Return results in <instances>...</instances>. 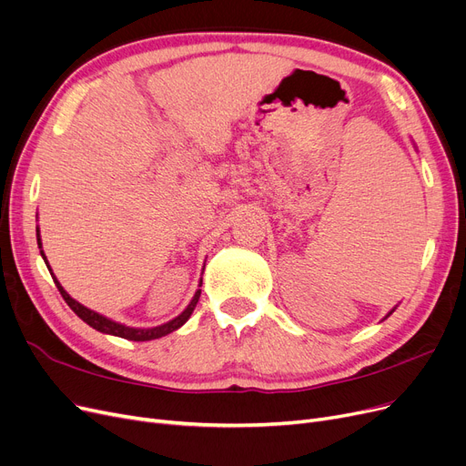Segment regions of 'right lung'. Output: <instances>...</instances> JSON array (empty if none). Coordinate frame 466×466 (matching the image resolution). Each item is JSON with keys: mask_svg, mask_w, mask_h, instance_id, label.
Wrapping results in <instances>:
<instances>
[{"mask_svg": "<svg viewBox=\"0 0 466 466\" xmlns=\"http://www.w3.org/2000/svg\"><path fill=\"white\" fill-rule=\"evenodd\" d=\"M37 246L42 248V241H39V234H37ZM42 257H44V260L47 262L44 251H42ZM47 268H49V265H47ZM51 276H53V272H51ZM53 279H55L56 289L60 291V295H63V299L66 300V305H68L79 318H82L86 323H89V326H91L93 329H96V331H100V333L116 335V337H121V339H129V340H152V339H159V337H164V335H167V333L178 329V328L183 326V323L190 318V314L194 312V309H196V305H198L199 293H201V291H196V295H194V299L190 300V305L187 307V310H185L183 314H180V316H177L175 319L164 323V326H157V328H152V329H135V328L121 326V323H116V321H112V319H108V318H105V316H100V314H96V312L86 309L84 305H79L77 300H74V299L63 289V286H60V283L56 281L55 276H53Z\"/></svg>", "mask_w": 466, "mask_h": 466, "instance_id": "right-lung-1", "label": "right lung"}]
</instances>
